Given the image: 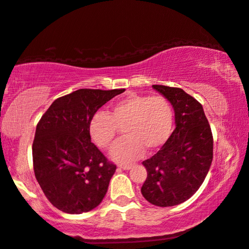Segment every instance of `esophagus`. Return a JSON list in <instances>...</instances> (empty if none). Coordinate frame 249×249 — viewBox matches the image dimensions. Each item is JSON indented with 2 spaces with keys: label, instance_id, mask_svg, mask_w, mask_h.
<instances>
[{
  "label": "esophagus",
  "instance_id": "obj_1",
  "mask_svg": "<svg viewBox=\"0 0 249 249\" xmlns=\"http://www.w3.org/2000/svg\"><path fill=\"white\" fill-rule=\"evenodd\" d=\"M120 168L123 169V171H129L132 168V165H121Z\"/></svg>",
  "mask_w": 249,
  "mask_h": 249
}]
</instances>
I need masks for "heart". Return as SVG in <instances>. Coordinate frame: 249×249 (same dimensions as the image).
<instances>
[{
    "instance_id": "1",
    "label": "heart",
    "mask_w": 249,
    "mask_h": 249,
    "mask_svg": "<svg viewBox=\"0 0 249 249\" xmlns=\"http://www.w3.org/2000/svg\"><path fill=\"white\" fill-rule=\"evenodd\" d=\"M173 124L174 110L166 97L129 94L113 104L107 114H94L89 133L94 144L107 149L123 127L125 137L110 151V159L126 164L140 159L145 149L159 151L171 136Z\"/></svg>"
}]
</instances>
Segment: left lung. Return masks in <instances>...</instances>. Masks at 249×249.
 Wrapping results in <instances>:
<instances>
[{
	"mask_svg": "<svg viewBox=\"0 0 249 249\" xmlns=\"http://www.w3.org/2000/svg\"><path fill=\"white\" fill-rule=\"evenodd\" d=\"M153 89L172 104L176 127L160 151L143 161L147 178L141 192L156 206H175L203 184L213 160V135L203 106L194 97L177 88Z\"/></svg>",
	"mask_w": 249,
	"mask_h": 249,
	"instance_id": "8db88e82",
	"label": "left lung"
}]
</instances>
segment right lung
Wrapping results in <instances>:
<instances>
[{
    "label": "right lung",
    "mask_w": 249,
    "mask_h": 249,
    "mask_svg": "<svg viewBox=\"0 0 249 249\" xmlns=\"http://www.w3.org/2000/svg\"><path fill=\"white\" fill-rule=\"evenodd\" d=\"M125 89H82L55 100L35 131V177L47 199L68 214H82L101 204L116 166L90 142L94 114Z\"/></svg>",
    "instance_id": "1"
}]
</instances>
